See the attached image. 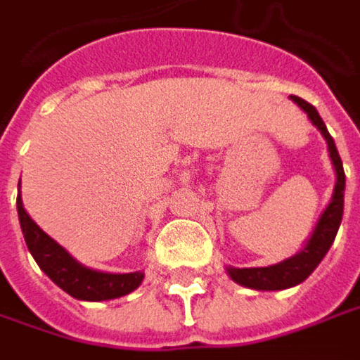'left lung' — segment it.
I'll use <instances>...</instances> for the list:
<instances>
[{
    "instance_id": "8db88e82",
    "label": "left lung",
    "mask_w": 360,
    "mask_h": 360,
    "mask_svg": "<svg viewBox=\"0 0 360 360\" xmlns=\"http://www.w3.org/2000/svg\"><path fill=\"white\" fill-rule=\"evenodd\" d=\"M293 102H297L307 116L311 118V122L321 131V135L326 137L328 141V149H330V158H332V164L336 167V188H334V196H332V202L328 205V209L323 211L320 223L309 240V244L305 245L297 256L281 262V264H274V266H262V269H227L229 270V276L244 285L250 289H256V291H281V289H289L293 285H299L301 281H305L316 266L321 262V258L326 256V252L330 250V245L334 242L336 233H338V227H340V221H342V211H345V167H342V160L338 155V149L334 145L332 135L328 133L321 116L318 115V110L297 98L291 96Z\"/></svg>"
}]
</instances>
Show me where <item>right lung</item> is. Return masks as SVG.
<instances>
[{
	"mask_svg": "<svg viewBox=\"0 0 360 360\" xmlns=\"http://www.w3.org/2000/svg\"><path fill=\"white\" fill-rule=\"evenodd\" d=\"M18 217L22 225V233L30 254L34 256L37 264L46 272V276L59 285L75 299L84 301H106L116 297L127 295L137 289L143 281V272H127V274H110L86 269L75 262L61 245L51 240L39 225L28 217L24 211L22 198L18 193Z\"/></svg>",
	"mask_w": 360,
	"mask_h": 360,
	"instance_id": "1",
	"label": "right lung"
}]
</instances>
